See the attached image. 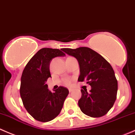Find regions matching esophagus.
Listing matches in <instances>:
<instances>
[{"label": "esophagus", "mask_w": 135, "mask_h": 135, "mask_svg": "<svg viewBox=\"0 0 135 135\" xmlns=\"http://www.w3.org/2000/svg\"><path fill=\"white\" fill-rule=\"evenodd\" d=\"M68 90H69V93H71V92L73 91V89H68Z\"/></svg>", "instance_id": "esophagus-1"}]
</instances>
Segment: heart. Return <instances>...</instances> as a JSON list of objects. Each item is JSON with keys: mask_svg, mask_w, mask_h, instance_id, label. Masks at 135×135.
Instances as JSON below:
<instances>
[{"mask_svg": "<svg viewBox=\"0 0 135 135\" xmlns=\"http://www.w3.org/2000/svg\"><path fill=\"white\" fill-rule=\"evenodd\" d=\"M71 81L70 79L69 78H67V79H65L64 80V85H71Z\"/></svg>", "mask_w": 135, "mask_h": 135, "instance_id": "obj_1", "label": "heart"}]
</instances>
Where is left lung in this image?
<instances>
[{
	"instance_id": "1",
	"label": "left lung",
	"mask_w": 135,
	"mask_h": 135,
	"mask_svg": "<svg viewBox=\"0 0 135 135\" xmlns=\"http://www.w3.org/2000/svg\"><path fill=\"white\" fill-rule=\"evenodd\" d=\"M63 51L78 61L80 67L79 82L86 81L91 86L89 93L86 89L81 90L82 94L78 105L82 112L92 117L106 115L117 98V81L111 65L90 48L64 49Z\"/></svg>"
}]
</instances>
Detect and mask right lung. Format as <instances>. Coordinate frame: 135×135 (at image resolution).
<instances>
[{
	"label": "right lung",
	"instance_id": "1",
	"mask_svg": "<svg viewBox=\"0 0 135 135\" xmlns=\"http://www.w3.org/2000/svg\"><path fill=\"white\" fill-rule=\"evenodd\" d=\"M65 55L59 49L43 48L31 58L23 71L21 98L27 112L37 121L48 122L56 117L69 94L67 88L62 86L52 93L46 84L48 78L51 77L50 61Z\"/></svg>",
	"mask_w": 135,
	"mask_h": 135
}]
</instances>
